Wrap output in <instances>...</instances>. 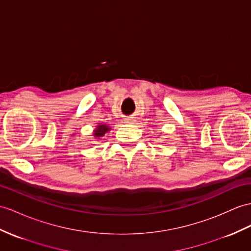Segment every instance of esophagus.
I'll return each mask as SVG.
<instances>
[{"label":"esophagus","mask_w":251,"mask_h":251,"mask_svg":"<svg viewBox=\"0 0 251 251\" xmlns=\"http://www.w3.org/2000/svg\"><path fill=\"white\" fill-rule=\"evenodd\" d=\"M125 121L126 122V124H134V122H135V119H134L133 117H126V118H125Z\"/></svg>","instance_id":"34e87169"}]
</instances>
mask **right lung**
<instances>
[{"label": "right lung", "mask_w": 251, "mask_h": 251, "mask_svg": "<svg viewBox=\"0 0 251 251\" xmlns=\"http://www.w3.org/2000/svg\"><path fill=\"white\" fill-rule=\"evenodd\" d=\"M112 130V126H109L108 125H106V124H99L97 126H96V129L93 131V135L95 136V137H102V136H104L106 133H108L109 131Z\"/></svg>", "instance_id": "1"}]
</instances>
